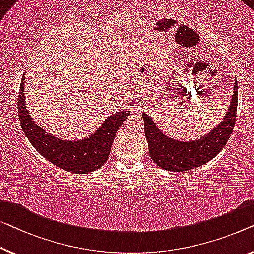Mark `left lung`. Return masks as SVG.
Instances as JSON below:
<instances>
[{
	"label": "left lung",
	"instance_id": "1",
	"mask_svg": "<svg viewBox=\"0 0 254 254\" xmlns=\"http://www.w3.org/2000/svg\"><path fill=\"white\" fill-rule=\"evenodd\" d=\"M237 112V82L227 114L218 127L195 141H179L158 130L150 117L143 113L145 135L150 158L160 168L172 172H183L207 163L226 146L235 127Z\"/></svg>",
	"mask_w": 254,
	"mask_h": 254
}]
</instances>
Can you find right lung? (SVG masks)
Wrapping results in <instances>:
<instances>
[{
	"instance_id": "add662e5",
	"label": "right lung",
	"mask_w": 254,
	"mask_h": 254,
	"mask_svg": "<svg viewBox=\"0 0 254 254\" xmlns=\"http://www.w3.org/2000/svg\"><path fill=\"white\" fill-rule=\"evenodd\" d=\"M24 83L25 76H22L18 94V114L22 130L34 148L52 164L76 175H85L103 166L111 154L116 132L130 112H117L107 117L99 130L88 138L77 141L62 140L47 133L32 120L25 105Z\"/></svg>"
}]
</instances>
